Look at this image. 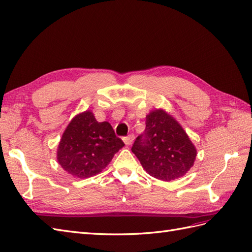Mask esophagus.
Instances as JSON below:
<instances>
[{
	"mask_svg": "<svg viewBox=\"0 0 252 252\" xmlns=\"http://www.w3.org/2000/svg\"><path fill=\"white\" fill-rule=\"evenodd\" d=\"M133 140H134V135H128V136H126V137H124V141H125V144L126 145H127V146H130V145H132V143H133Z\"/></svg>",
	"mask_w": 252,
	"mask_h": 252,
	"instance_id": "1",
	"label": "esophagus"
}]
</instances>
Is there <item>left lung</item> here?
I'll return each mask as SVG.
<instances>
[{
  "mask_svg": "<svg viewBox=\"0 0 252 252\" xmlns=\"http://www.w3.org/2000/svg\"><path fill=\"white\" fill-rule=\"evenodd\" d=\"M146 118L145 133L135 140L132 152L153 178L168 182L183 177L197 157L189 135L163 108L153 109Z\"/></svg>",
  "mask_w": 252,
  "mask_h": 252,
  "instance_id": "8db88e82",
  "label": "left lung"
}]
</instances>
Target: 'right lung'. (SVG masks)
<instances>
[{"instance_id": "right-lung-1", "label": "right lung", "mask_w": 252, "mask_h": 252, "mask_svg": "<svg viewBox=\"0 0 252 252\" xmlns=\"http://www.w3.org/2000/svg\"><path fill=\"white\" fill-rule=\"evenodd\" d=\"M124 146L107 121L98 122L92 111H85L69 122L56 158L69 175L86 179L100 173Z\"/></svg>"}]
</instances>
